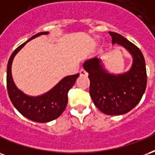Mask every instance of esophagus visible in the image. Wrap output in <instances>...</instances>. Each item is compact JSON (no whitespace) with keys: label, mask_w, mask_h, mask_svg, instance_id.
Listing matches in <instances>:
<instances>
[{"label":"esophagus","mask_w":155,"mask_h":155,"mask_svg":"<svg viewBox=\"0 0 155 155\" xmlns=\"http://www.w3.org/2000/svg\"><path fill=\"white\" fill-rule=\"evenodd\" d=\"M79 73H80V75H87V73L84 69L80 70V71H79Z\"/></svg>","instance_id":"obj_1"}]
</instances>
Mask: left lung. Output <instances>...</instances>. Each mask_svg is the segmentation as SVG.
<instances>
[{
	"instance_id": "obj_1",
	"label": "left lung",
	"mask_w": 155,
	"mask_h": 155,
	"mask_svg": "<svg viewBox=\"0 0 155 155\" xmlns=\"http://www.w3.org/2000/svg\"><path fill=\"white\" fill-rule=\"evenodd\" d=\"M109 34L113 45H121L132 55L130 69L122 74H111L104 69L101 60L97 57L86 61L83 68L89 74V92L95 106L107 115H123L140 102L145 91V61L137 46L120 34L110 31Z\"/></svg>"
}]
</instances>
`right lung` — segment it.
<instances>
[{"instance_id": "add662e5", "label": "right lung", "mask_w": 155, "mask_h": 155, "mask_svg": "<svg viewBox=\"0 0 155 155\" xmlns=\"http://www.w3.org/2000/svg\"><path fill=\"white\" fill-rule=\"evenodd\" d=\"M48 32H40L32 36L29 40L20 45L12 54L7 64L6 85L9 97L14 107L20 114L33 121L45 123L57 119L64 112L68 103V92L74 85L78 73L67 76L61 80L54 87L45 94L38 97H30L19 90L15 84L11 75V64L15 54L23 48L27 42L41 35Z\"/></svg>"}]
</instances>
